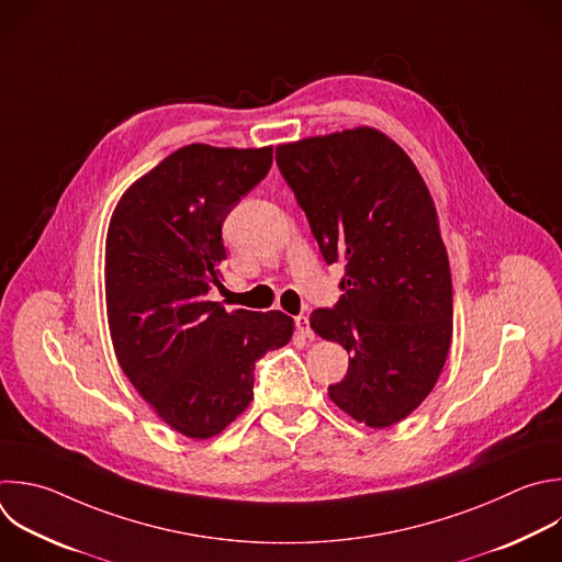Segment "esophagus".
Segmentation results:
<instances>
[{"label":"esophagus","mask_w":562,"mask_h":562,"mask_svg":"<svg viewBox=\"0 0 562 562\" xmlns=\"http://www.w3.org/2000/svg\"><path fill=\"white\" fill-rule=\"evenodd\" d=\"M295 326L300 328L302 335H306L308 339H315V333L311 330V324H308V317H306V315H297V317H295Z\"/></svg>","instance_id":"34e87169"}]
</instances>
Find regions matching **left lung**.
I'll use <instances>...</instances> for the list:
<instances>
[{
  "mask_svg": "<svg viewBox=\"0 0 562 562\" xmlns=\"http://www.w3.org/2000/svg\"><path fill=\"white\" fill-rule=\"evenodd\" d=\"M276 162L328 265L344 262L333 308L311 328L350 352L328 397L389 428L435 389L452 339V278L439 218L411 156L375 127L276 147Z\"/></svg>",
  "mask_w": 562,
  "mask_h": 562,
  "instance_id": "left-lung-1",
  "label": "left lung"
}]
</instances>
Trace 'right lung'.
I'll list each match as a JSON object with an SVG mask.
<instances>
[{
	"label": "right lung",
	"mask_w": 562,
	"mask_h": 562,
	"mask_svg": "<svg viewBox=\"0 0 562 562\" xmlns=\"http://www.w3.org/2000/svg\"><path fill=\"white\" fill-rule=\"evenodd\" d=\"M273 147L192 143L127 187L105 238V304L121 370L176 432L210 439L254 400L256 361L293 335L282 311L207 300L223 223L267 176Z\"/></svg>",
	"instance_id": "add662e5"
}]
</instances>
